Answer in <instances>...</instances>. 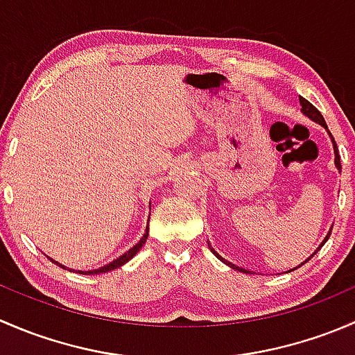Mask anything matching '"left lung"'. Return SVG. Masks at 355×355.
<instances>
[{
    "label": "left lung",
    "mask_w": 355,
    "mask_h": 355,
    "mask_svg": "<svg viewBox=\"0 0 355 355\" xmlns=\"http://www.w3.org/2000/svg\"><path fill=\"white\" fill-rule=\"evenodd\" d=\"M299 101H300V106H302V110H300V111H302V113H304V114H306V116H309V118H311V120H313V121H316V123L323 125V127H324V128H327V130H328V127H327V121H324L323 114H321V113H320V111H318V108H314V106H313V105H311V103H309V101H307V99H304V98H299ZM328 134H330V130H328ZM330 137H331V142H333V151H335V166H336V168H338V170H342V164H340V155H338V148H336V142H335V139H333V135H331V134H330ZM330 234H331V232H328V235H327V237H324V241H323V242H321V245H320V247H318V249H316V250H314V252H313V254H311V257H313V256H314V254H316V252H318V250H320V249H321V247H323V245H324V242H327V241H328V239H330ZM211 250H213V252H214V254H216V256H218V257H220V259H221V261H223V263H225V264H228V266H230V268H234V270H237V271H242V273H250V271H247V270H244V268H239V266H235V264H232V263H230V261L223 259V257H221V256H220V254H218V252H216V250H214V249H211ZM311 257H307V259H306V261H304V263H307V261H309V259H311ZM304 263H302V264H304ZM297 268H299V266H297Z\"/></svg>",
    "instance_id": "left-lung-1"
}]
</instances>
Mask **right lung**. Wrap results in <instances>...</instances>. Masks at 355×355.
<instances>
[{
    "mask_svg": "<svg viewBox=\"0 0 355 355\" xmlns=\"http://www.w3.org/2000/svg\"><path fill=\"white\" fill-rule=\"evenodd\" d=\"M148 235H149V227L146 228V234L142 235L141 241H139L137 244L132 247V249H128L127 252L121 254L120 257H116V259H114V261H111V263L106 264V266L98 268V270H92V271H78V273H80V275H82V273H84V275H99V273H108V271H111V270H116V268L123 266L125 263H128V261H130L132 257H134L135 254L139 252V250H141V247L144 245V242H146V239H148ZM51 261H53V259H51ZM53 263H56V261H53ZM56 264H58V266H62V268H65V266H63V264H60V263H56Z\"/></svg>",
    "mask_w": 355,
    "mask_h": 355,
    "instance_id": "right-lung-1",
    "label": "right lung"
}]
</instances>
